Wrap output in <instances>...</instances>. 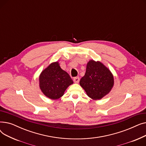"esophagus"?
<instances>
[{
  "label": "esophagus",
  "instance_id": "1",
  "mask_svg": "<svg viewBox=\"0 0 146 146\" xmlns=\"http://www.w3.org/2000/svg\"><path fill=\"white\" fill-rule=\"evenodd\" d=\"M73 80H74V82L75 83H78L79 82L80 78H79V77H75V78H73Z\"/></svg>",
  "mask_w": 146,
  "mask_h": 146
}]
</instances>
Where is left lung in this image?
Returning <instances> with one entry per match:
<instances>
[{
    "mask_svg": "<svg viewBox=\"0 0 146 146\" xmlns=\"http://www.w3.org/2000/svg\"><path fill=\"white\" fill-rule=\"evenodd\" d=\"M113 82V75L108 68L100 61L90 60L80 85L89 98L99 100L110 92Z\"/></svg>",
    "mask_w": 146,
    "mask_h": 146,
    "instance_id": "left-lung-1",
    "label": "left lung"
}]
</instances>
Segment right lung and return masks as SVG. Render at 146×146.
<instances>
[{"label":"right lung","instance_id":"right-lung-1","mask_svg":"<svg viewBox=\"0 0 146 146\" xmlns=\"http://www.w3.org/2000/svg\"><path fill=\"white\" fill-rule=\"evenodd\" d=\"M39 82L42 93L51 99L62 96L68 86L73 83L70 76L61 68L57 61L50 64L41 72Z\"/></svg>","mask_w":146,"mask_h":146}]
</instances>
